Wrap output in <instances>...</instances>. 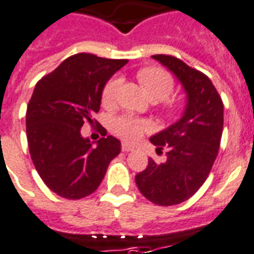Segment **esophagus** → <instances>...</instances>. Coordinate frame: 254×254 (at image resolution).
Instances as JSON below:
<instances>
[{
  "mask_svg": "<svg viewBox=\"0 0 254 254\" xmlns=\"http://www.w3.org/2000/svg\"><path fill=\"white\" fill-rule=\"evenodd\" d=\"M132 150H134V147L129 146L128 143H123L122 145V151H125V153H128V151H132Z\"/></svg>",
  "mask_w": 254,
  "mask_h": 254,
  "instance_id": "obj_1",
  "label": "esophagus"
}]
</instances>
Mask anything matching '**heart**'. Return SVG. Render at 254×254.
<instances>
[{
	"mask_svg": "<svg viewBox=\"0 0 254 254\" xmlns=\"http://www.w3.org/2000/svg\"><path fill=\"white\" fill-rule=\"evenodd\" d=\"M138 77L145 92L149 94V97H158L160 100H165L175 88V82L172 77L161 68H145L139 71ZM120 85H122V78L119 75L112 77L105 84L103 94H101L104 104H112L116 100ZM112 128L123 139L135 142L139 139L146 131H150L151 126L146 120L138 119L134 116H119V118H115L112 122Z\"/></svg>",
	"mask_w": 254,
	"mask_h": 254,
	"instance_id": "heart-1",
	"label": "heart"
}]
</instances>
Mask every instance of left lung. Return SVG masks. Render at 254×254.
Returning <instances> with one entry per match:
<instances>
[{
    "label": "left lung",
    "mask_w": 254,
    "mask_h": 254,
    "mask_svg": "<svg viewBox=\"0 0 254 254\" xmlns=\"http://www.w3.org/2000/svg\"><path fill=\"white\" fill-rule=\"evenodd\" d=\"M175 74L187 93L186 111L179 122L153 135L157 150L168 147L166 161L149 158L135 183L146 199L175 205L190 199L203 186L215 162L223 129V103L211 79L172 55H153Z\"/></svg>",
    "instance_id": "1"
}]
</instances>
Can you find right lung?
Instances as JSON below:
<instances>
[{
	"label": "right lung",
	"instance_id": "obj_1",
	"mask_svg": "<svg viewBox=\"0 0 254 254\" xmlns=\"http://www.w3.org/2000/svg\"><path fill=\"white\" fill-rule=\"evenodd\" d=\"M127 59L75 54L39 81L27 108L29 154L44 184L64 199H82L103 181L109 162L120 153V140L105 138L93 145L81 127L97 122L107 81Z\"/></svg>",
	"mask_w": 254,
	"mask_h": 254
}]
</instances>
